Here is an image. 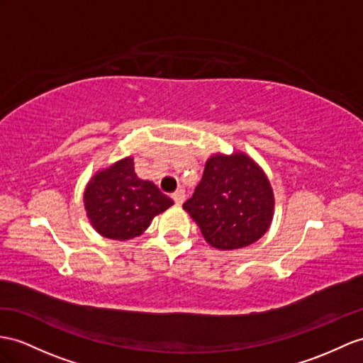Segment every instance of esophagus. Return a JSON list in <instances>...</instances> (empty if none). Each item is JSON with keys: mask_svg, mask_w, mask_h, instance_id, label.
Returning <instances> with one entry per match:
<instances>
[{"mask_svg": "<svg viewBox=\"0 0 363 363\" xmlns=\"http://www.w3.org/2000/svg\"><path fill=\"white\" fill-rule=\"evenodd\" d=\"M184 199H186V194H184L183 189H177L174 194H172V200L175 201V205H182V203L184 201Z\"/></svg>", "mask_w": 363, "mask_h": 363, "instance_id": "1", "label": "esophagus"}]
</instances>
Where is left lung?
<instances>
[{
	"label": "left lung",
	"mask_w": 363,
	"mask_h": 363,
	"mask_svg": "<svg viewBox=\"0 0 363 363\" xmlns=\"http://www.w3.org/2000/svg\"><path fill=\"white\" fill-rule=\"evenodd\" d=\"M183 209L211 246L238 250L268 231L274 194L267 174L251 157L216 154L208 158L201 182Z\"/></svg>",
	"instance_id": "left-lung-1"
}]
</instances>
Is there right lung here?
<instances>
[{"mask_svg": "<svg viewBox=\"0 0 363 363\" xmlns=\"http://www.w3.org/2000/svg\"><path fill=\"white\" fill-rule=\"evenodd\" d=\"M172 205L152 182L138 179L132 157L96 172L84 189L87 218L96 233L112 240L141 235Z\"/></svg>", "mask_w": 363, "mask_h": 363, "instance_id": "1", "label": "right lung"}]
</instances>
